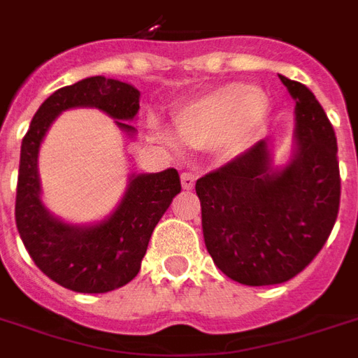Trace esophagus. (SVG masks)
Instances as JSON below:
<instances>
[{"label": "esophagus", "mask_w": 358, "mask_h": 358, "mask_svg": "<svg viewBox=\"0 0 358 358\" xmlns=\"http://www.w3.org/2000/svg\"><path fill=\"white\" fill-rule=\"evenodd\" d=\"M195 182H196V174L193 173H182V187L184 189H193L195 187Z\"/></svg>", "instance_id": "34e87169"}]
</instances>
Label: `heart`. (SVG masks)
Instances as JSON below:
<instances>
[{
	"instance_id": "heart-1",
	"label": "heart",
	"mask_w": 358,
	"mask_h": 358,
	"mask_svg": "<svg viewBox=\"0 0 358 358\" xmlns=\"http://www.w3.org/2000/svg\"><path fill=\"white\" fill-rule=\"evenodd\" d=\"M266 111V98L258 89L241 83L219 87L174 117L180 141L189 146H215L229 141L243 145Z\"/></svg>"
}]
</instances>
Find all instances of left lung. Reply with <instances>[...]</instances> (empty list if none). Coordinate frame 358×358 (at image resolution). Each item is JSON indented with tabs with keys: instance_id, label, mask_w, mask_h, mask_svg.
<instances>
[{
	"instance_id": "1",
	"label": "left lung",
	"mask_w": 358,
	"mask_h": 358,
	"mask_svg": "<svg viewBox=\"0 0 358 358\" xmlns=\"http://www.w3.org/2000/svg\"><path fill=\"white\" fill-rule=\"evenodd\" d=\"M295 100V150L275 169L258 141L196 180L204 243L213 264L245 286L286 282L327 241L340 208L333 124L308 87L280 76Z\"/></svg>"
}]
</instances>
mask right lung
Listing matches in <instances>:
<instances>
[{
  "instance_id": "right-lung-1",
  "label": "right lung",
  "mask_w": 358,
  "mask_h": 358,
  "mask_svg": "<svg viewBox=\"0 0 358 358\" xmlns=\"http://www.w3.org/2000/svg\"><path fill=\"white\" fill-rule=\"evenodd\" d=\"M141 92L129 83L92 76L63 87L44 100L20 150L16 227L25 249L46 277L80 294H106L128 284L141 269L150 236L180 191L176 169L131 174L111 215L96 224H70L48 212L41 199L38 150L52 122L66 109L96 108L128 135L137 129Z\"/></svg>"
}]
</instances>
